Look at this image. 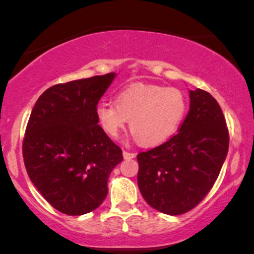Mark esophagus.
<instances>
[{
	"label": "esophagus",
	"mask_w": 254,
	"mask_h": 254,
	"mask_svg": "<svg viewBox=\"0 0 254 254\" xmlns=\"http://www.w3.org/2000/svg\"><path fill=\"white\" fill-rule=\"evenodd\" d=\"M123 156H124V159H133V157L136 156V154L130 153V151H127V150H123Z\"/></svg>",
	"instance_id": "esophagus-1"
}]
</instances>
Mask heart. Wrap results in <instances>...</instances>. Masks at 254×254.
Instances as JSON below:
<instances>
[{
    "label": "heart",
    "instance_id": "obj_1",
    "mask_svg": "<svg viewBox=\"0 0 254 254\" xmlns=\"http://www.w3.org/2000/svg\"><path fill=\"white\" fill-rule=\"evenodd\" d=\"M188 98L180 89L160 84L137 83L116 98V104H98L97 118L107 135L118 137L129 121L131 132L147 147L171 138L188 112Z\"/></svg>",
    "mask_w": 254,
    "mask_h": 254
}]
</instances>
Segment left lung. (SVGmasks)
I'll return each instance as SVG.
<instances>
[{
	"mask_svg": "<svg viewBox=\"0 0 254 254\" xmlns=\"http://www.w3.org/2000/svg\"><path fill=\"white\" fill-rule=\"evenodd\" d=\"M228 147L220 105L205 90H190V110L179 132L137 155V183L145 202L167 215L192 210L214 186Z\"/></svg>",
	"mask_w": 254,
	"mask_h": 254,
	"instance_id": "8db88e82",
	"label": "left lung"
}]
</instances>
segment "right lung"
Returning a JSON list of instances; mask_svg holds the SVG:
<instances>
[{
  "label": "right lung",
  "mask_w": 254,
  "mask_h": 254,
  "mask_svg": "<svg viewBox=\"0 0 254 254\" xmlns=\"http://www.w3.org/2000/svg\"><path fill=\"white\" fill-rule=\"evenodd\" d=\"M115 72L55 84L32 110L22 142L31 182L49 203L70 216L98 208L123 153L98 123V103Z\"/></svg>",
  "instance_id": "add662e5"
}]
</instances>
